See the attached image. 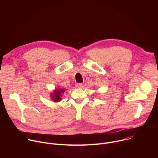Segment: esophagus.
Here are the masks:
<instances>
[{
	"label": "esophagus",
	"instance_id": "esophagus-1",
	"mask_svg": "<svg viewBox=\"0 0 158 158\" xmlns=\"http://www.w3.org/2000/svg\"><path fill=\"white\" fill-rule=\"evenodd\" d=\"M82 85H83L82 83H76V87L77 88H81V87H82Z\"/></svg>",
	"mask_w": 158,
	"mask_h": 158
}]
</instances>
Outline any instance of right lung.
<instances>
[{
	"label": "right lung",
	"instance_id": "obj_1",
	"mask_svg": "<svg viewBox=\"0 0 158 158\" xmlns=\"http://www.w3.org/2000/svg\"><path fill=\"white\" fill-rule=\"evenodd\" d=\"M64 92V89H57V90H56V91L54 92V93L52 95V99L55 101V102H58V101H60L61 100V94L62 93Z\"/></svg>",
	"mask_w": 158,
	"mask_h": 158
}]
</instances>
